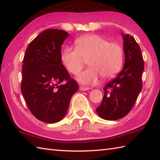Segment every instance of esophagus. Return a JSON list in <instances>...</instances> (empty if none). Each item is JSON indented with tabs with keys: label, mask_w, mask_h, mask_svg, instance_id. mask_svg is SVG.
<instances>
[{
	"label": "esophagus",
	"mask_w": 160,
	"mask_h": 160,
	"mask_svg": "<svg viewBox=\"0 0 160 160\" xmlns=\"http://www.w3.org/2000/svg\"><path fill=\"white\" fill-rule=\"evenodd\" d=\"M79 89H80V91H87V90L90 89L89 87H83V86H80Z\"/></svg>",
	"instance_id": "obj_1"
}]
</instances>
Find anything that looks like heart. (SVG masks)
Segmentation results:
<instances>
[{"label":"heart","instance_id":"obj_1","mask_svg":"<svg viewBox=\"0 0 160 160\" xmlns=\"http://www.w3.org/2000/svg\"><path fill=\"white\" fill-rule=\"evenodd\" d=\"M76 47H67L61 53V61L69 72L76 75L88 60L90 67L77 76L83 84L96 82L102 76L107 80L115 76L123 64V49L115 42L98 35H87L75 41Z\"/></svg>","mask_w":160,"mask_h":160}]
</instances>
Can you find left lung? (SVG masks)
<instances>
[{
	"mask_svg": "<svg viewBox=\"0 0 160 160\" xmlns=\"http://www.w3.org/2000/svg\"><path fill=\"white\" fill-rule=\"evenodd\" d=\"M125 56L123 69L104 87V96L96 108L100 117L116 120L126 116L136 101L142 88L144 64L140 47L133 37L122 33Z\"/></svg>",
	"mask_w": 160,
	"mask_h": 160,
	"instance_id": "8db88e82",
	"label": "left lung"
}]
</instances>
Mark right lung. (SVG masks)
I'll return each mask as SVG.
<instances>
[{
    "label": "right lung",
    "mask_w": 160,
    "mask_h": 160,
    "mask_svg": "<svg viewBox=\"0 0 160 160\" xmlns=\"http://www.w3.org/2000/svg\"><path fill=\"white\" fill-rule=\"evenodd\" d=\"M68 36L64 30L46 29L29 43L24 56L22 93L32 113L46 123L65 116L78 89L61 61V47Z\"/></svg>",
    "instance_id": "right-lung-1"
}]
</instances>
